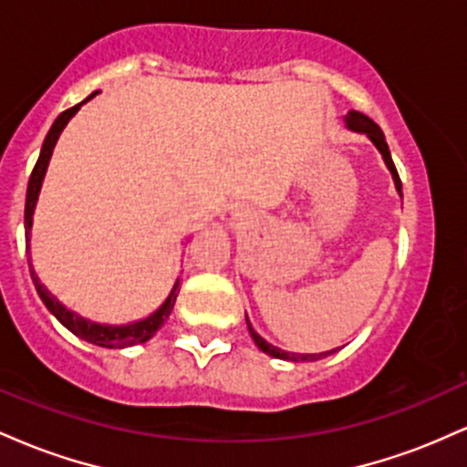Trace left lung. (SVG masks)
I'll use <instances>...</instances> for the list:
<instances>
[{"instance_id": "1", "label": "left lung", "mask_w": 467, "mask_h": 467, "mask_svg": "<svg viewBox=\"0 0 467 467\" xmlns=\"http://www.w3.org/2000/svg\"><path fill=\"white\" fill-rule=\"evenodd\" d=\"M345 122H347V127H349L351 131L367 133V136L371 138V142L375 144V147H378V151L382 153V158H384V162H387V166H389L390 175H393L395 189H398V192L401 195V180H400V175H398V169H395V164H393V158H390L389 144H387V140H384L382 130H379V127L375 125L371 118L360 114V111H356V109H351L349 114L345 116ZM245 320H248V316H245ZM248 329H250L252 340H254V345L259 347V349L264 351V353H267V356L278 358V360H289V362L307 360V362H312V360H320V358H327V356H331V353L337 351V349H331V351H323V353H287V351H281L275 345H270V342H265L264 337H261L254 329H252L250 320H248Z\"/></svg>"}]
</instances>
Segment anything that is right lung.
<instances>
[{
    "label": "right lung",
    "mask_w": 467,
    "mask_h": 467,
    "mask_svg": "<svg viewBox=\"0 0 467 467\" xmlns=\"http://www.w3.org/2000/svg\"><path fill=\"white\" fill-rule=\"evenodd\" d=\"M96 94H99V92L89 94L88 99L83 100V103H88V100L94 99ZM83 103L69 107V109L63 111V114H58V118L55 120V125H52L50 131H47V136H46V140H44V147H41L39 160H36L35 169H32V173H30L28 192H26V213H24L26 250H30L32 215H35L36 200H39L41 182H44V175H46V171H47V162H50V158H52V149H55V144L58 140V136H61V131L66 130L69 118L77 114V111L80 109V105H83ZM28 265H30L32 283H35V287H36V294H39L41 301H44L46 307L57 316L58 323H61L63 327H67V329L72 331L74 336H78L80 340L92 342V345H96V347H107V349H125V347L142 345V342H147L149 337H153L155 331H158L160 327L164 325V320L169 318L171 309H173L175 298H178V292H180V278H178V281H175L173 289H171V294H169V296H166V301L160 305V307L155 309L151 316H147V318L136 320V323H130V325H100V323H92V320L80 318V316H77L74 312H69L67 307H63V305L58 303L57 298L52 296V294L47 292L44 285H41L39 276H36L35 270H32L30 259H28Z\"/></svg>",
    "instance_id": "obj_1"
}]
</instances>
